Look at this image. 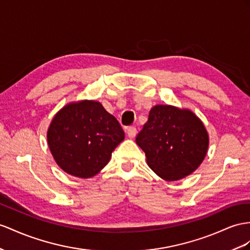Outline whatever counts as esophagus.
<instances>
[{
  "label": "esophagus",
  "mask_w": 250,
  "mask_h": 250,
  "mask_svg": "<svg viewBox=\"0 0 250 250\" xmlns=\"http://www.w3.org/2000/svg\"><path fill=\"white\" fill-rule=\"evenodd\" d=\"M126 134H127V136H129L130 138H134V137L136 136V134H137L136 127L135 126L126 127Z\"/></svg>",
  "instance_id": "obj_1"
}]
</instances>
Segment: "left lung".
Listing matches in <instances>:
<instances>
[{
	"instance_id": "left-lung-1",
	"label": "left lung",
	"mask_w": 250,
	"mask_h": 250,
	"mask_svg": "<svg viewBox=\"0 0 250 250\" xmlns=\"http://www.w3.org/2000/svg\"><path fill=\"white\" fill-rule=\"evenodd\" d=\"M149 167L166 181H178L197 169L208 149L202 121L188 110L171 105L151 108L148 121L136 136Z\"/></svg>"
}]
</instances>
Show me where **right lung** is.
Instances as JSON below:
<instances>
[{
  "mask_svg": "<svg viewBox=\"0 0 250 250\" xmlns=\"http://www.w3.org/2000/svg\"><path fill=\"white\" fill-rule=\"evenodd\" d=\"M125 132L118 120L96 101L64 106L47 132L50 152L68 174L92 177L108 163Z\"/></svg>",
  "mask_w": 250,
  "mask_h": 250,
  "instance_id": "obj_1",
  "label": "right lung"
}]
</instances>
